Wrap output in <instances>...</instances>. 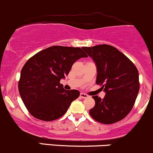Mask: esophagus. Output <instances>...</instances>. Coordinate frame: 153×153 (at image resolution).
Listing matches in <instances>:
<instances>
[{"mask_svg": "<svg viewBox=\"0 0 153 153\" xmlns=\"http://www.w3.org/2000/svg\"><path fill=\"white\" fill-rule=\"evenodd\" d=\"M80 96H81V98H86L88 97V95L85 93H83V92H81V93L80 94Z\"/></svg>", "mask_w": 153, "mask_h": 153, "instance_id": "1", "label": "esophagus"}]
</instances>
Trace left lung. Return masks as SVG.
I'll return each mask as SVG.
<instances>
[{
  "mask_svg": "<svg viewBox=\"0 0 153 153\" xmlns=\"http://www.w3.org/2000/svg\"><path fill=\"white\" fill-rule=\"evenodd\" d=\"M97 68L96 84L102 85L104 98L93 96L95 105L91 116L110 124L124 118L133 107L139 92V74L133 63L116 48L107 44L82 47Z\"/></svg>",
  "mask_w": 153,
  "mask_h": 153,
  "instance_id": "left-lung-1",
  "label": "left lung"
}]
</instances>
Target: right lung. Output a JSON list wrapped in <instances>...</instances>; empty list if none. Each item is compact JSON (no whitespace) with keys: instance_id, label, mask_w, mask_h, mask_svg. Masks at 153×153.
I'll list each match as a JSON object with an SVG mask.
<instances>
[{"instance_id":"add662e5","label":"right lung","mask_w":153,"mask_h":153,"mask_svg":"<svg viewBox=\"0 0 153 153\" xmlns=\"http://www.w3.org/2000/svg\"><path fill=\"white\" fill-rule=\"evenodd\" d=\"M86 57L79 47L53 46L29 58L21 69L18 90L32 116L50 121L66 113L80 92L66 90L60 81L65 78L77 60Z\"/></svg>"}]
</instances>
